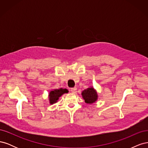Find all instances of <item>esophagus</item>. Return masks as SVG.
I'll list each match as a JSON object with an SVG mask.
<instances>
[{"mask_svg":"<svg viewBox=\"0 0 148 148\" xmlns=\"http://www.w3.org/2000/svg\"><path fill=\"white\" fill-rule=\"evenodd\" d=\"M77 88H71V89H70L71 92L72 93H75L76 92H77Z\"/></svg>","mask_w":148,"mask_h":148,"instance_id":"obj_1","label":"esophagus"}]
</instances>
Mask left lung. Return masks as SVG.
<instances>
[{
	"mask_svg": "<svg viewBox=\"0 0 148 148\" xmlns=\"http://www.w3.org/2000/svg\"><path fill=\"white\" fill-rule=\"evenodd\" d=\"M82 96L85 103L92 104L98 99V95L96 89L92 86L88 88L82 92Z\"/></svg>",
	"mask_w": 148,
	"mask_h": 148,
	"instance_id": "obj_1",
	"label": "left lung"
}]
</instances>
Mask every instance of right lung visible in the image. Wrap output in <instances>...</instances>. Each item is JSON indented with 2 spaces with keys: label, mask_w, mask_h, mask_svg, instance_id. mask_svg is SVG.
Masks as SVG:
<instances>
[{
  "label": "right lung",
  "mask_w": 148,
  "mask_h": 148,
  "mask_svg": "<svg viewBox=\"0 0 148 148\" xmlns=\"http://www.w3.org/2000/svg\"><path fill=\"white\" fill-rule=\"evenodd\" d=\"M69 92L68 89L66 88H59V89H53L49 92V101L50 104H53L57 103L59 101V97H61L64 94L67 93Z\"/></svg>",
  "instance_id": "obj_1"
}]
</instances>
